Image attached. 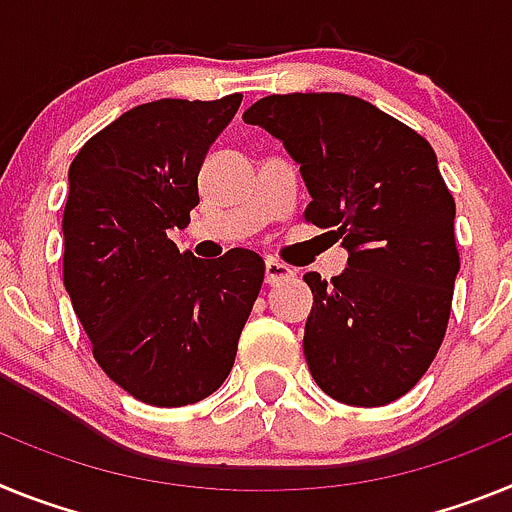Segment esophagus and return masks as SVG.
<instances>
[{
    "label": "esophagus",
    "mask_w": 512,
    "mask_h": 512,
    "mask_svg": "<svg viewBox=\"0 0 512 512\" xmlns=\"http://www.w3.org/2000/svg\"><path fill=\"white\" fill-rule=\"evenodd\" d=\"M288 278H293V270L288 268V265H283V262H278V260L265 262V283H268V286L288 281Z\"/></svg>",
    "instance_id": "esophagus-1"
}]
</instances>
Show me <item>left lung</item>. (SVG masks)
Segmentation results:
<instances>
[{
	"label": "left lung",
	"instance_id": "obj_1",
	"mask_svg": "<svg viewBox=\"0 0 512 512\" xmlns=\"http://www.w3.org/2000/svg\"><path fill=\"white\" fill-rule=\"evenodd\" d=\"M242 118L283 141L311 195L304 219L348 250L330 283L304 275L311 376L342 404L394 402L441 348L459 273L456 203L433 146L340 92L262 97Z\"/></svg>",
	"mask_w": 512,
	"mask_h": 512
}]
</instances>
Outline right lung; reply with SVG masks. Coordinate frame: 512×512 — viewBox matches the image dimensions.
<instances>
[{
  "instance_id": "1",
  "label": "right lung",
  "mask_w": 512,
  "mask_h": 512,
  "mask_svg": "<svg viewBox=\"0 0 512 512\" xmlns=\"http://www.w3.org/2000/svg\"><path fill=\"white\" fill-rule=\"evenodd\" d=\"M239 102H146L95 133L69 167L71 306L102 371L154 407L195 404L224 384L265 278L252 250L198 260L167 237L190 224L203 159Z\"/></svg>"
}]
</instances>
